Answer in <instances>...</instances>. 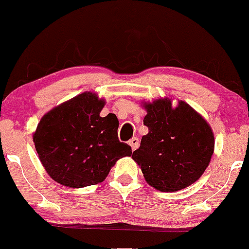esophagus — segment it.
I'll return each mask as SVG.
<instances>
[{
    "label": "esophagus",
    "mask_w": 249,
    "mask_h": 249,
    "mask_svg": "<svg viewBox=\"0 0 249 249\" xmlns=\"http://www.w3.org/2000/svg\"><path fill=\"white\" fill-rule=\"evenodd\" d=\"M139 143H140V142H139V139H138V138H133V139L129 141V144H130V147H132L133 150L138 149V148H139Z\"/></svg>",
    "instance_id": "esophagus-1"
}]
</instances>
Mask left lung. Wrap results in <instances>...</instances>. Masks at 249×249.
I'll return each mask as SVG.
<instances>
[{
    "instance_id": "1",
    "label": "left lung",
    "mask_w": 249,
    "mask_h": 249,
    "mask_svg": "<svg viewBox=\"0 0 249 249\" xmlns=\"http://www.w3.org/2000/svg\"><path fill=\"white\" fill-rule=\"evenodd\" d=\"M146 109L143 124L149 132L132 158L147 182L160 192L186 188L203 174L213 155L211 127L183 101L173 109L169 100H158Z\"/></svg>"
}]
</instances>
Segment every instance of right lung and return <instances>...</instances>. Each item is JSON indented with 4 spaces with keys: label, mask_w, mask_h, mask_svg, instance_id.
I'll list each match as a JSON object with an SVG mask.
<instances>
[{
    "label": "right lung",
    "mask_w": 249,
    "mask_h": 249,
    "mask_svg": "<svg viewBox=\"0 0 249 249\" xmlns=\"http://www.w3.org/2000/svg\"><path fill=\"white\" fill-rule=\"evenodd\" d=\"M105 102L83 93L50 110L34 134L38 158L50 178L81 188L102 182L119 159L132 155L120 142L115 114L100 116Z\"/></svg>",
    "instance_id": "obj_1"
}]
</instances>
